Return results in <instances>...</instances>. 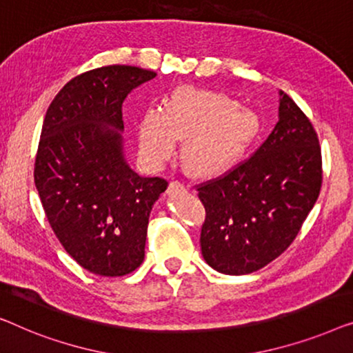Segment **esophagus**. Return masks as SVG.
Masks as SVG:
<instances>
[{
    "label": "esophagus",
    "instance_id": "esophagus-1",
    "mask_svg": "<svg viewBox=\"0 0 353 353\" xmlns=\"http://www.w3.org/2000/svg\"><path fill=\"white\" fill-rule=\"evenodd\" d=\"M168 190H170V193H185L187 187L179 181H171L170 188H168Z\"/></svg>",
    "mask_w": 353,
    "mask_h": 353
}]
</instances>
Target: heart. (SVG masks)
<instances>
[{"instance_id":"1","label":"heart","mask_w":353,"mask_h":353,"mask_svg":"<svg viewBox=\"0 0 353 353\" xmlns=\"http://www.w3.org/2000/svg\"><path fill=\"white\" fill-rule=\"evenodd\" d=\"M259 132L256 113L222 92L182 88L165 110H148L139 125V148L158 165L182 142L181 158L193 174L214 176L232 168Z\"/></svg>"}]
</instances>
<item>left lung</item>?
Wrapping results in <instances>:
<instances>
[{
	"instance_id": "left-lung-1",
	"label": "left lung",
	"mask_w": 353,
	"mask_h": 353,
	"mask_svg": "<svg viewBox=\"0 0 353 353\" xmlns=\"http://www.w3.org/2000/svg\"><path fill=\"white\" fill-rule=\"evenodd\" d=\"M323 182L314 125L280 91V120L250 158L196 183L206 211L201 254L212 269L246 275L276 259L294 241Z\"/></svg>"
}]
</instances>
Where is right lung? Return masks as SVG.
I'll use <instances>...</instances> for the list:
<instances>
[{
  "instance_id": "add662e5",
  "label": "right lung",
  "mask_w": 353,
  "mask_h": 353,
  "mask_svg": "<svg viewBox=\"0 0 353 353\" xmlns=\"http://www.w3.org/2000/svg\"><path fill=\"white\" fill-rule=\"evenodd\" d=\"M155 77L131 65L84 72L44 117L34 185L59 241L91 274L128 275L145 256L148 216L168 181L126 165L120 131L128 94Z\"/></svg>"
}]
</instances>
